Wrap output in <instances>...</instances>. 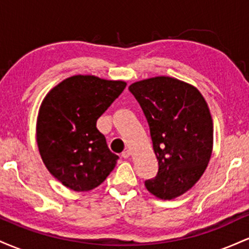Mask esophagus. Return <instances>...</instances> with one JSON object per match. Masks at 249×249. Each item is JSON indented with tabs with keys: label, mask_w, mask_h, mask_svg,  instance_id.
Here are the masks:
<instances>
[{
	"label": "esophagus",
	"mask_w": 249,
	"mask_h": 249,
	"mask_svg": "<svg viewBox=\"0 0 249 249\" xmlns=\"http://www.w3.org/2000/svg\"><path fill=\"white\" fill-rule=\"evenodd\" d=\"M130 151H128V150H125V151H123V152H122V157H123V158H124V159H126V158H128V157H130Z\"/></svg>",
	"instance_id": "34e87169"
}]
</instances>
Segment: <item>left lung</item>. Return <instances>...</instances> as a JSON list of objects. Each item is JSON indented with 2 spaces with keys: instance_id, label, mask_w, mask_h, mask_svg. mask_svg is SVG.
I'll list each match as a JSON object with an SVG mask.
<instances>
[{
  "instance_id": "obj_1",
  "label": "left lung",
  "mask_w": 249,
  "mask_h": 249,
  "mask_svg": "<svg viewBox=\"0 0 249 249\" xmlns=\"http://www.w3.org/2000/svg\"><path fill=\"white\" fill-rule=\"evenodd\" d=\"M158 160V173L145 181L148 192L171 200L187 192L206 170L213 148V121L196 88L177 78L153 77L133 83Z\"/></svg>"
}]
</instances>
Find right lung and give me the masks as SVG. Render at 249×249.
<instances>
[{
  "label": "right lung",
  "instance_id": "1",
  "mask_svg": "<svg viewBox=\"0 0 249 249\" xmlns=\"http://www.w3.org/2000/svg\"><path fill=\"white\" fill-rule=\"evenodd\" d=\"M125 87L123 81L77 75L43 99L36 125L39 154L48 171L70 190H93L115 168L118 156L108 150L96 123Z\"/></svg>",
  "mask_w": 249,
  "mask_h": 249
}]
</instances>
